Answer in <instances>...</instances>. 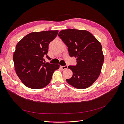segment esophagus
<instances>
[{"instance_id":"1","label":"esophagus","mask_w":124,"mask_h":124,"mask_svg":"<svg viewBox=\"0 0 124 124\" xmlns=\"http://www.w3.org/2000/svg\"><path fill=\"white\" fill-rule=\"evenodd\" d=\"M61 68L62 69V70H65V69H68V66H61Z\"/></svg>"}]
</instances>
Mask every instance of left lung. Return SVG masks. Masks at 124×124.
<instances>
[{
    "label": "left lung",
    "instance_id": "left-lung-1",
    "mask_svg": "<svg viewBox=\"0 0 124 124\" xmlns=\"http://www.w3.org/2000/svg\"><path fill=\"white\" fill-rule=\"evenodd\" d=\"M58 36L68 47L69 55L77 58L76 66H69L73 75L66 79L70 85L78 89L92 85L101 72L104 60L101 44L86 30L66 29Z\"/></svg>",
    "mask_w": 124,
    "mask_h": 124
}]
</instances>
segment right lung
<instances>
[{"mask_svg":"<svg viewBox=\"0 0 124 124\" xmlns=\"http://www.w3.org/2000/svg\"><path fill=\"white\" fill-rule=\"evenodd\" d=\"M58 30L32 32L16 45L13 59L16 75L28 88L39 89L47 85L59 65L45 62L48 45L57 35Z\"/></svg>","mask_w":124,"mask_h":124,"instance_id":"1","label":"right lung"}]
</instances>
